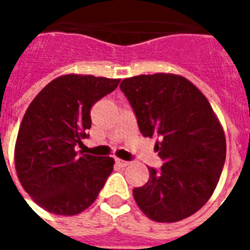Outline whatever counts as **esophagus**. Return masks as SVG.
<instances>
[{"mask_svg":"<svg viewBox=\"0 0 250 250\" xmlns=\"http://www.w3.org/2000/svg\"><path fill=\"white\" fill-rule=\"evenodd\" d=\"M115 162H116V165L120 166V167H125V166H128V165H130V162L123 161V159H119V158H116V159H115Z\"/></svg>","mask_w":250,"mask_h":250,"instance_id":"1","label":"esophagus"}]
</instances>
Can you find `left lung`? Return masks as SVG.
<instances>
[{
    "instance_id": "obj_1",
    "label": "left lung",
    "mask_w": 250,
    "mask_h": 250,
    "mask_svg": "<svg viewBox=\"0 0 250 250\" xmlns=\"http://www.w3.org/2000/svg\"><path fill=\"white\" fill-rule=\"evenodd\" d=\"M120 89L128 99L161 170L132 190L139 209L152 221L177 222L204 206L214 193L226 158L224 128L204 93L181 75L154 73L127 77Z\"/></svg>"
}]
</instances>
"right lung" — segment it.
I'll return each instance as SVG.
<instances>
[{
	"mask_svg": "<svg viewBox=\"0 0 250 250\" xmlns=\"http://www.w3.org/2000/svg\"><path fill=\"white\" fill-rule=\"evenodd\" d=\"M120 79L62 75L37 93L20 125L14 166L36 204L57 215L89 208L114 170V158L79 154L91 128V108Z\"/></svg>",
	"mask_w": 250,
	"mask_h": 250,
	"instance_id": "1",
	"label": "right lung"
}]
</instances>
